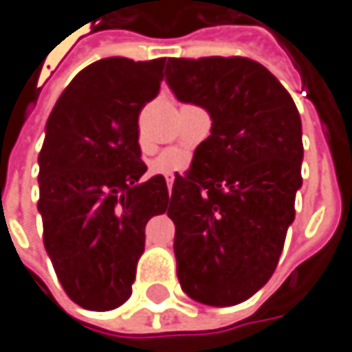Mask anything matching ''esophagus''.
<instances>
[{"instance_id": "obj_1", "label": "esophagus", "mask_w": 352, "mask_h": 352, "mask_svg": "<svg viewBox=\"0 0 352 352\" xmlns=\"http://www.w3.org/2000/svg\"><path fill=\"white\" fill-rule=\"evenodd\" d=\"M172 184H174V176H166V186H168V190L172 188Z\"/></svg>"}]
</instances>
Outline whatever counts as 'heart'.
I'll list each match as a JSON object with an SVG mask.
<instances>
[{
    "label": "heart",
    "instance_id": "heart-1",
    "mask_svg": "<svg viewBox=\"0 0 352 352\" xmlns=\"http://www.w3.org/2000/svg\"><path fill=\"white\" fill-rule=\"evenodd\" d=\"M190 154L184 150L168 148L152 162V170L156 174H176L190 166Z\"/></svg>",
    "mask_w": 352,
    "mask_h": 352
}]
</instances>
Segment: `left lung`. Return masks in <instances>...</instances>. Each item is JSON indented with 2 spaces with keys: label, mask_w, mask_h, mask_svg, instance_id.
Here are the masks:
<instances>
[{
  "label": "left lung",
  "mask_w": 352,
  "mask_h": 352,
  "mask_svg": "<svg viewBox=\"0 0 352 352\" xmlns=\"http://www.w3.org/2000/svg\"><path fill=\"white\" fill-rule=\"evenodd\" d=\"M166 82L212 118L170 194L178 281L198 303L237 305L270 281L295 220L299 111L283 85L245 57L168 59Z\"/></svg>",
  "instance_id": "obj_1"
}]
</instances>
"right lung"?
Listing matches in <instances>:
<instances>
[{
	"label": "right lung",
	"instance_id": "1",
	"mask_svg": "<svg viewBox=\"0 0 352 352\" xmlns=\"http://www.w3.org/2000/svg\"><path fill=\"white\" fill-rule=\"evenodd\" d=\"M164 63H93L47 118L37 204L43 243L65 293L89 311L131 297L146 221L170 202L164 176L140 180L138 146V113L158 95Z\"/></svg>",
	"mask_w": 352,
	"mask_h": 352
}]
</instances>
